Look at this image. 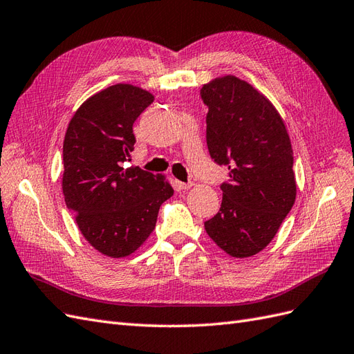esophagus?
Masks as SVG:
<instances>
[{
    "instance_id": "esophagus-1",
    "label": "esophagus",
    "mask_w": 354,
    "mask_h": 354,
    "mask_svg": "<svg viewBox=\"0 0 354 354\" xmlns=\"http://www.w3.org/2000/svg\"><path fill=\"white\" fill-rule=\"evenodd\" d=\"M193 185H194L193 183H179V180L176 183V187H178L179 189H183V192H187V189H189Z\"/></svg>"
}]
</instances>
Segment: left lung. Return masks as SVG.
<instances>
[{
    "label": "left lung",
    "instance_id": "8db88e82",
    "mask_svg": "<svg viewBox=\"0 0 354 354\" xmlns=\"http://www.w3.org/2000/svg\"><path fill=\"white\" fill-rule=\"evenodd\" d=\"M201 95L207 149L216 165L229 166L221 207L205 230L229 256L251 257L275 238L295 205L292 143L275 106L245 80L215 77Z\"/></svg>",
    "mask_w": 354,
    "mask_h": 354
}]
</instances>
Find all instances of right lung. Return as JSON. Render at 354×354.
<instances>
[{"instance_id": "add662e5", "label": "right lung", "mask_w": 354, "mask_h": 354, "mask_svg": "<svg viewBox=\"0 0 354 354\" xmlns=\"http://www.w3.org/2000/svg\"><path fill=\"white\" fill-rule=\"evenodd\" d=\"M153 102L148 91L116 84L89 97L67 127L62 193L84 238L102 254L130 256L156 229L161 203L174 196L162 175L125 167L133 124Z\"/></svg>"}]
</instances>
